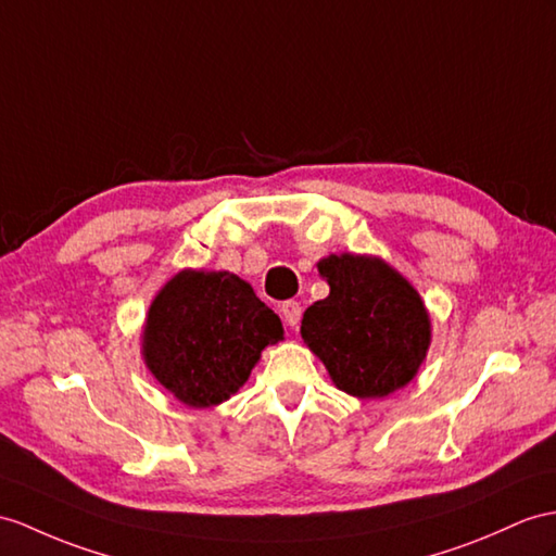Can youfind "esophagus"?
I'll return each mask as SVG.
<instances>
[{"instance_id":"esophagus-1","label":"esophagus","mask_w":556,"mask_h":556,"mask_svg":"<svg viewBox=\"0 0 556 556\" xmlns=\"http://www.w3.org/2000/svg\"><path fill=\"white\" fill-rule=\"evenodd\" d=\"M280 314H282V320H286L290 328H296V325H300V320H302V306L296 304L294 300H288V302L280 304Z\"/></svg>"}]
</instances>
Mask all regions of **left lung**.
<instances>
[{"label":"left lung","mask_w":556,"mask_h":556,"mask_svg":"<svg viewBox=\"0 0 556 556\" xmlns=\"http://www.w3.org/2000/svg\"><path fill=\"white\" fill-rule=\"evenodd\" d=\"M318 270L330 294L304 311L302 337L332 382L358 399L408 384L429 346V316L415 288L370 256L332 254Z\"/></svg>","instance_id":"left-lung-1"}]
</instances>
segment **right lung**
Returning a JSON list of instances; mask_svg holds the SVG:
<instances>
[{
    "label": "right lung",
    "mask_w": 556,
    "mask_h": 556,
    "mask_svg": "<svg viewBox=\"0 0 556 556\" xmlns=\"http://www.w3.org/2000/svg\"><path fill=\"white\" fill-rule=\"evenodd\" d=\"M282 340L280 318L233 274L181 270L146 318L143 356L155 380L193 408L245 384L262 349Z\"/></svg>",
    "instance_id": "obj_1"
}]
</instances>
